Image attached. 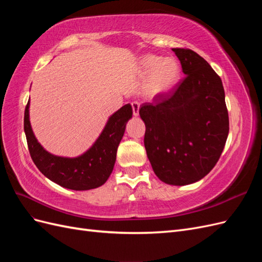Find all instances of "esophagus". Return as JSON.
Returning a JSON list of instances; mask_svg holds the SVG:
<instances>
[{
	"instance_id": "esophagus-1",
	"label": "esophagus",
	"mask_w": 262,
	"mask_h": 262,
	"mask_svg": "<svg viewBox=\"0 0 262 262\" xmlns=\"http://www.w3.org/2000/svg\"><path fill=\"white\" fill-rule=\"evenodd\" d=\"M131 106H132V110H133V115L134 116H139V110H140V104L138 101H133L131 102Z\"/></svg>"
}]
</instances>
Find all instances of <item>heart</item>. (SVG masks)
<instances>
[{
	"label": "heart",
	"instance_id": "b5f03b06",
	"mask_svg": "<svg viewBox=\"0 0 262 262\" xmlns=\"http://www.w3.org/2000/svg\"><path fill=\"white\" fill-rule=\"evenodd\" d=\"M141 75H147L143 90L149 97L169 93L179 81L180 64L175 58L148 54L140 61Z\"/></svg>",
	"mask_w": 262,
	"mask_h": 262
}]
</instances>
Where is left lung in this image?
Wrapping results in <instances>:
<instances>
[{"label":"left lung","instance_id":"1","mask_svg":"<svg viewBox=\"0 0 262 262\" xmlns=\"http://www.w3.org/2000/svg\"><path fill=\"white\" fill-rule=\"evenodd\" d=\"M186 75L169 94L140 108L144 146L155 175L165 184L185 186L212 170L229 130L225 93L209 63L190 49H171Z\"/></svg>","mask_w":262,"mask_h":262}]
</instances>
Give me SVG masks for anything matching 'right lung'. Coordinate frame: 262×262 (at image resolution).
I'll return each mask as SVG.
<instances>
[{
	"mask_svg": "<svg viewBox=\"0 0 262 262\" xmlns=\"http://www.w3.org/2000/svg\"><path fill=\"white\" fill-rule=\"evenodd\" d=\"M132 107L126 104L109 117L95 143L80 156L63 157L46 150L36 139L29 121V100L24 117L31 160L43 175L59 186L71 190H90L102 186L113 172L117 149L132 118Z\"/></svg>",
	"mask_w": 262,
	"mask_h": 262,
	"instance_id": "obj_1",
	"label": "right lung"
}]
</instances>
